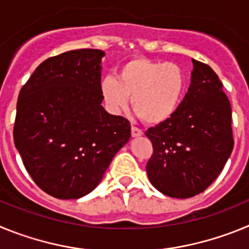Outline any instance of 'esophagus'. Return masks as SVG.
I'll list each match as a JSON object with an SVG mask.
<instances>
[{
    "label": "esophagus",
    "mask_w": 249,
    "mask_h": 249,
    "mask_svg": "<svg viewBox=\"0 0 249 249\" xmlns=\"http://www.w3.org/2000/svg\"><path fill=\"white\" fill-rule=\"evenodd\" d=\"M131 135H132V137L137 138V137H141V136L143 135V132L141 131L140 128H137V127H132V128H131Z\"/></svg>",
    "instance_id": "1"
}]
</instances>
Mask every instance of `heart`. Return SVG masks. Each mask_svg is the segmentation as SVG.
Here are the masks:
<instances>
[{"label": "heart", "instance_id": "heart-1", "mask_svg": "<svg viewBox=\"0 0 249 249\" xmlns=\"http://www.w3.org/2000/svg\"><path fill=\"white\" fill-rule=\"evenodd\" d=\"M186 76L179 66L148 58H133L123 63L117 78L101 81L100 92L106 107L117 114L128 106L144 122L160 124L173 117L181 106Z\"/></svg>", "mask_w": 249, "mask_h": 249}]
</instances>
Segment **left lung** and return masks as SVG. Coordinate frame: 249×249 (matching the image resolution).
Returning <instances> with one entry per match:
<instances>
[{"label": "left lung", "mask_w": 249, "mask_h": 249, "mask_svg": "<svg viewBox=\"0 0 249 249\" xmlns=\"http://www.w3.org/2000/svg\"><path fill=\"white\" fill-rule=\"evenodd\" d=\"M191 85L176 114L151 127L149 181L173 198L203 192L222 172L233 149L232 108L210 66L192 59Z\"/></svg>", "instance_id": "8db88e82"}]
</instances>
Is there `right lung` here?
Listing matches in <instances>:
<instances>
[{"mask_svg":"<svg viewBox=\"0 0 249 249\" xmlns=\"http://www.w3.org/2000/svg\"><path fill=\"white\" fill-rule=\"evenodd\" d=\"M103 56L83 48L47 58L19 92L15 146L37 186L56 198L92 192L131 137L128 120L103 108Z\"/></svg>","mask_w":249,"mask_h":249,"instance_id":"add662e5","label":"right lung"}]
</instances>
